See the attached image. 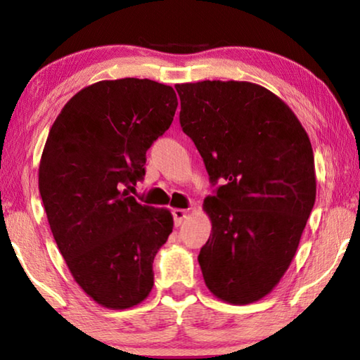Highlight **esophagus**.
<instances>
[{
    "label": "esophagus",
    "instance_id": "34e87169",
    "mask_svg": "<svg viewBox=\"0 0 360 360\" xmlns=\"http://www.w3.org/2000/svg\"><path fill=\"white\" fill-rule=\"evenodd\" d=\"M173 217H174V225L176 227H179V225L184 222V219L187 217V211L176 208V210H173Z\"/></svg>",
    "mask_w": 360,
    "mask_h": 360
}]
</instances>
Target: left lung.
Segmentation results:
<instances>
[{
    "mask_svg": "<svg viewBox=\"0 0 360 360\" xmlns=\"http://www.w3.org/2000/svg\"><path fill=\"white\" fill-rule=\"evenodd\" d=\"M179 122L212 184L205 198L211 235L198 255L217 298L248 304L288 271L316 200L314 155L292 109L252 82L174 85Z\"/></svg>",
    "mask_w": 360,
    "mask_h": 360,
    "instance_id": "1",
    "label": "left lung"
}]
</instances>
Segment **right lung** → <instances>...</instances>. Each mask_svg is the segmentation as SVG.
Here are the masks:
<instances>
[{"label":"right lung","instance_id":"obj_1","mask_svg":"<svg viewBox=\"0 0 360 360\" xmlns=\"http://www.w3.org/2000/svg\"><path fill=\"white\" fill-rule=\"evenodd\" d=\"M176 108L169 85L100 81L72 96L49 131L39 162L47 221L75 281L105 308L135 307L154 285L152 264L173 216L124 187L144 178L146 150Z\"/></svg>","mask_w":360,"mask_h":360}]
</instances>
